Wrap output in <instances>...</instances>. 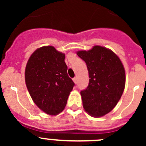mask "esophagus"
I'll return each mask as SVG.
<instances>
[{"mask_svg":"<svg viewBox=\"0 0 146 146\" xmlns=\"http://www.w3.org/2000/svg\"><path fill=\"white\" fill-rule=\"evenodd\" d=\"M73 82H75V83H77V82H78V78H74L73 79Z\"/></svg>","mask_w":146,"mask_h":146,"instance_id":"1","label":"esophagus"}]
</instances>
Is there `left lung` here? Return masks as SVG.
I'll list each match as a JSON object with an SVG mask.
<instances>
[{
	"label": "left lung",
	"instance_id": "obj_1",
	"mask_svg": "<svg viewBox=\"0 0 146 146\" xmlns=\"http://www.w3.org/2000/svg\"><path fill=\"white\" fill-rule=\"evenodd\" d=\"M77 54L86 64L90 78L86 89L80 92L84 110L92 117H102L114 108L123 94L124 68L112 51L100 46Z\"/></svg>",
	"mask_w": 146,
	"mask_h": 146
}]
</instances>
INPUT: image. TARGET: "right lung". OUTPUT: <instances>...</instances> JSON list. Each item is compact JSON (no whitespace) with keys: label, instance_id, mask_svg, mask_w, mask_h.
Returning <instances> with one entry per match:
<instances>
[{"label":"right lung","instance_id":"1","mask_svg":"<svg viewBox=\"0 0 146 146\" xmlns=\"http://www.w3.org/2000/svg\"><path fill=\"white\" fill-rule=\"evenodd\" d=\"M65 54L54 46L36 49L25 68V83L34 102L46 114L56 115L64 110L75 83L67 73Z\"/></svg>","mask_w":146,"mask_h":146}]
</instances>
